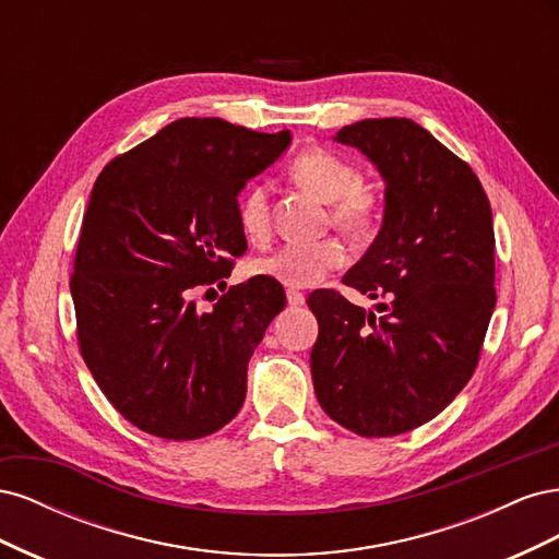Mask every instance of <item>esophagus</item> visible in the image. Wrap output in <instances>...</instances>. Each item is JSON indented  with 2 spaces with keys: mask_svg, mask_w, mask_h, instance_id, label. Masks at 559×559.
<instances>
[{
  "mask_svg": "<svg viewBox=\"0 0 559 559\" xmlns=\"http://www.w3.org/2000/svg\"><path fill=\"white\" fill-rule=\"evenodd\" d=\"M286 300H289V306H292V308L306 306V296H302V294H300V292H296V289H289V292H286Z\"/></svg>",
  "mask_w": 559,
  "mask_h": 559,
  "instance_id": "obj_1",
  "label": "esophagus"
}]
</instances>
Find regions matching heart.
<instances>
[{
    "mask_svg": "<svg viewBox=\"0 0 559 559\" xmlns=\"http://www.w3.org/2000/svg\"><path fill=\"white\" fill-rule=\"evenodd\" d=\"M292 179L317 198L331 202V222L349 238H366L380 222L382 198L361 181L347 158L329 148H306L292 160ZM238 224L245 238L265 245L273 235V207L265 183H251L238 202ZM345 261V251L335 240L284 245L251 263V273L275 280L294 289H306L324 280L326 273Z\"/></svg>",
    "mask_w": 559,
    "mask_h": 559,
    "instance_id": "b5f03b06",
    "label": "heart"
}]
</instances>
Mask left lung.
<instances>
[{"label":"left lung","mask_w":559,"mask_h":559,"mask_svg":"<svg viewBox=\"0 0 559 559\" xmlns=\"http://www.w3.org/2000/svg\"><path fill=\"white\" fill-rule=\"evenodd\" d=\"M335 142L378 167L384 218L343 277L382 314L319 289L312 382L337 425L384 438L433 419L478 366L495 292L492 207L468 163L411 118H366Z\"/></svg>","instance_id":"obj_1"}]
</instances>
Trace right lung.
I'll return each mask as SVG.
<instances>
[{"label": "right lung", "mask_w": 559, "mask_h": 559, "mask_svg": "<svg viewBox=\"0 0 559 559\" xmlns=\"http://www.w3.org/2000/svg\"><path fill=\"white\" fill-rule=\"evenodd\" d=\"M292 134L222 118H179L99 173L83 214L70 289L81 357L130 425L193 441L226 427L247 366L286 296L251 277L198 312L193 294L226 284L247 251L238 193Z\"/></svg>", "instance_id": "obj_1"}]
</instances>
